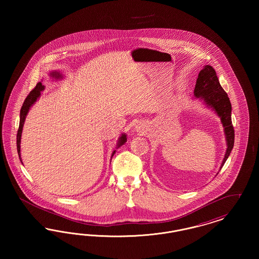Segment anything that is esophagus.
I'll return each mask as SVG.
<instances>
[{
	"label": "esophagus",
	"instance_id": "esophagus-1",
	"mask_svg": "<svg viewBox=\"0 0 259 259\" xmlns=\"http://www.w3.org/2000/svg\"><path fill=\"white\" fill-rule=\"evenodd\" d=\"M136 130H140V131H141V127L137 125V127H136Z\"/></svg>",
	"mask_w": 259,
	"mask_h": 259
}]
</instances>
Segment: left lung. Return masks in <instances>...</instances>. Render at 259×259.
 Masks as SVG:
<instances>
[{
  "label": "left lung",
  "mask_w": 259,
  "mask_h": 259,
  "mask_svg": "<svg viewBox=\"0 0 259 259\" xmlns=\"http://www.w3.org/2000/svg\"><path fill=\"white\" fill-rule=\"evenodd\" d=\"M194 96L202 100L207 107L215 111V113L221 117L227 145L226 152L221 165L222 169L234 147V127L231 120L232 108L230 100L221 85L217 73L211 66L206 65L198 74L196 85L194 88Z\"/></svg>",
  "instance_id": "1"
}]
</instances>
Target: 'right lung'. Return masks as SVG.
Segmentation results:
<instances>
[{
  "instance_id": "obj_1",
  "label": "right lung",
  "mask_w": 259,
  "mask_h": 259,
  "mask_svg": "<svg viewBox=\"0 0 259 259\" xmlns=\"http://www.w3.org/2000/svg\"><path fill=\"white\" fill-rule=\"evenodd\" d=\"M50 76H52V78L54 77L55 79H60L63 78V75H62L60 72H57V71H54V72H51L50 73ZM45 89V87L41 84V82H37L36 87L29 93V95L27 96V98L25 99L24 103L22 105V108L20 110V121H19V128H18V131H17V136H16V147H17V152H18V155H19V159L22 163L21 160V154H20V142H21V134H22V129H23V125H24L25 118H26V115L28 113V111L30 110V108L35 104V102L37 101V98L40 96V91H42ZM127 141V138L125 134H122L121 137H119L118 139V142L116 144V148L121 147L122 145H124ZM115 153V150H113V152L111 153V158L113 156V154Z\"/></svg>"
}]
</instances>
